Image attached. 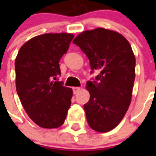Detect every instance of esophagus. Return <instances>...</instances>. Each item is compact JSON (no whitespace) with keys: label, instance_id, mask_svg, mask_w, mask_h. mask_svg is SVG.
<instances>
[{"label":"esophagus","instance_id":"34e87169","mask_svg":"<svg viewBox=\"0 0 156 156\" xmlns=\"http://www.w3.org/2000/svg\"><path fill=\"white\" fill-rule=\"evenodd\" d=\"M80 90H81V88L78 87H73V93H74V94L78 93Z\"/></svg>","mask_w":156,"mask_h":156}]
</instances>
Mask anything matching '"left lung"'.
<instances>
[{
  "instance_id": "obj_1",
  "label": "left lung",
  "mask_w": 156,
  "mask_h": 156,
  "mask_svg": "<svg viewBox=\"0 0 156 156\" xmlns=\"http://www.w3.org/2000/svg\"><path fill=\"white\" fill-rule=\"evenodd\" d=\"M73 43L90 61L93 81L87 83L90 100L84 104L88 125L97 132L114 129L123 119L131 102L135 78V57L123 35L104 28L86 30Z\"/></svg>"
}]
</instances>
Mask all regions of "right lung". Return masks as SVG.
<instances>
[{"label":"right lung","instance_id":"right-lung-1","mask_svg":"<svg viewBox=\"0 0 156 156\" xmlns=\"http://www.w3.org/2000/svg\"><path fill=\"white\" fill-rule=\"evenodd\" d=\"M73 37L68 33L38 35L25 43L16 57L18 97L30 118L42 128L62 126L71 105L73 90L56 79L61 75L59 61Z\"/></svg>","mask_w":156,"mask_h":156}]
</instances>
